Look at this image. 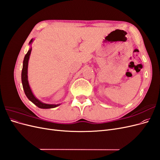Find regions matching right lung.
Masks as SVG:
<instances>
[{"instance_id": "right-lung-1", "label": "right lung", "mask_w": 160, "mask_h": 160, "mask_svg": "<svg viewBox=\"0 0 160 160\" xmlns=\"http://www.w3.org/2000/svg\"><path fill=\"white\" fill-rule=\"evenodd\" d=\"M34 39H32L29 42V45H31L33 42ZM32 48H30L29 50L28 51L27 53L25 55V58L23 60V65H22V69L21 72V81L22 84V88L25 91V93L27 98L29 99L32 103H33L35 105H37L38 108L41 109H50V108H54L57 107V106L60 105L61 104H48L42 103V101L38 100L36 97L32 93V90L30 88L29 83H28V61H29V58L31 55Z\"/></svg>"}]
</instances>
